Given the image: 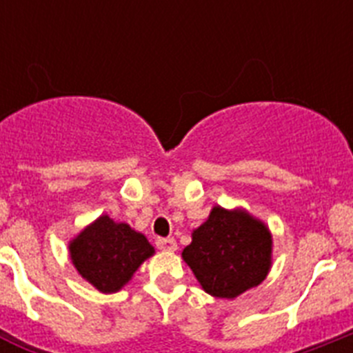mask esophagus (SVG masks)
<instances>
[{"label":"esophagus","instance_id":"esophagus-1","mask_svg":"<svg viewBox=\"0 0 353 353\" xmlns=\"http://www.w3.org/2000/svg\"><path fill=\"white\" fill-rule=\"evenodd\" d=\"M157 248L162 251H176V240L174 239H159Z\"/></svg>","mask_w":353,"mask_h":353}]
</instances>
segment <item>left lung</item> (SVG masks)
<instances>
[{
    "instance_id": "8db88e82",
    "label": "left lung",
    "mask_w": 353,
    "mask_h": 353,
    "mask_svg": "<svg viewBox=\"0 0 353 353\" xmlns=\"http://www.w3.org/2000/svg\"><path fill=\"white\" fill-rule=\"evenodd\" d=\"M182 258L212 297L235 299L260 285L272 265V235L248 210L212 208Z\"/></svg>"
}]
</instances>
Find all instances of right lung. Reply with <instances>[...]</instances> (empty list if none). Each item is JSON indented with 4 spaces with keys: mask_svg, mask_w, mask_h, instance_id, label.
I'll use <instances>...</instances> for the list:
<instances>
[{
    "mask_svg": "<svg viewBox=\"0 0 353 353\" xmlns=\"http://www.w3.org/2000/svg\"><path fill=\"white\" fill-rule=\"evenodd\" d=\"M77 272L102 293H114L155 252L146 236L129 224L101 215L68 244Z\"/></svg>",
    "mask_w": 353,
    "mask_h": 353,
    "instance_id": "add662e5",
    "label": "right lung"
}]
</instances>
